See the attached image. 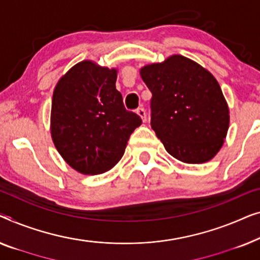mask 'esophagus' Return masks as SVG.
Returning a JSON list of instances; mask_svg holds the SVG:
<instances>
[{"mask_svg":"<svg viewBox=\"0 0 260 260\" xmlns=\"http://www.w3.org/2000/svg\"><path fill=\"white\" fill-rule=\"evenodd\" d=\"M137 114H138L139 116H140L142 121L146 122V111H145L144 108H139L138 111H137Z\"/></svg>","mask_w":260,"mask_h":260,"instance_id":"1","label":"esophagus"}]
</instances>
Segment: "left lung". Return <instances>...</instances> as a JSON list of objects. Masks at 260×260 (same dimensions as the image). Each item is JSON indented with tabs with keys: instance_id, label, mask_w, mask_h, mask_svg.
I'll return each instance as SVG.
<instances>
[{
	"instance_id": "left-lung-1",
	"label": "left lung",
	"mask_w": 260,
	"mask_h": 260,
	"mask_svg": "<svg viewBox=\"0 0 260 260\" xmlns=\"http://www.w3.org/2000/svg\"><path fill=\"white\" fill-rule=\"evenodd\" d=\"M140 76L152 93L151 126L166 151L186 164L213 159L230 126L229 105L217 79L178 54L144 66Z\"/></svg>"
}]
</instances>
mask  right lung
Returning a JSON list of instances; mask_svg holds the SVG:
<instances>
[{
    "mask_svg": "<svg viewBox=\"0 0 260 260\" xmlns=\"http://www.w3.org/2000/svg\"><path fill=\"white\" fill-rule=\"evenodd\" d=\"M116 78V68L85 60L62 75L54 88L50 134L60 155L79 173L112 170L142 122L126 111Z\"/></svg>",
    "mask_w": 260,
    "mask_h": 260,
    "instance_id": "1",
    "label": "right lung"
}]
</instances>
